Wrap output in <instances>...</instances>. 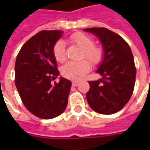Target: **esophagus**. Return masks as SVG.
I'll list each match as a JSON object with an SVG mask.
<instances>
[{
	"label": "esophagus",
	"mask_w": 150,
	"mask_h": 150,
	"mask_svg": "<svg viewBox=\"0 0 150 150\" xmlns=\"http://www.w3.org/2000/svg\"><path fill=\"white\" fill-rule=\"evenodd\" d=\"M79 83L78 81L72 82V86H73V87H76V86H78Z\"/></svg>",
	"instance_id": "34e87169"
}]
</instances>
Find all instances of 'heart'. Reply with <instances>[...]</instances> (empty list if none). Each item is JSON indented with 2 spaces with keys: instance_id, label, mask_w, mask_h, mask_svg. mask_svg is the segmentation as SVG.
<instances>
[{
  "instance_id": "obj_1",
  "label": "heart",
  "mask_w": 150,
  "mask_h": 150,
  "mask_svg": "<svg viewBox=\"0 0 150 150\" xmlns=\"http://www.w3.org/2000/svg\"><path fill=\"white\" fill-rule=\"evenodd\" d=\"M69 40L83 50V59H88L91 64L95 66L102 62L104 57V48L100 45H95L94 39L91 36L82 32H76L69 37ZM53 54L57 62H64L67 60L66 45L63 41L59 40L54 44ZM90 69V62L83 59L79 62H69L62 67L61 71L65 78L76 81L81 79Z\"/></svg>"
}]
</instances>
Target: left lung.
I'll list each match as a JSON object with an SVG mask.
<instances>
[{
	"mask_svg": "<svg viewBox=\"0 0 150 150\" xmlns=\"http://www.w3.org/2000/svg\"><path fill=\"white\" fill-rule=\"evenodd\" d=\"M84 30L96 35L104 50L103 62L96 71L103 77L88 81V103L98 113H116L129 102L134 89L137 70L132 50L122 37L107 28H88Z\"/></svg>",
	"mask_w": 150,
	"mask_h": 150,
	"instance_id": "obj_1",
	"label": "left lung"
}]
</instances>
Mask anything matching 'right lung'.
<instances>
[{
	"instance_id": "1",
	"label": "right lung",
	"mask_w": 150,
	"mask_h": 150,
	"mask_svg": "<svg viewBox=\"0 0 150 150\" xmlns=\"http://www.w3.org/2000/svg\"><path fill=\"white\" fill-rule=\"evenodd\" d=\"M60 30H42L21 46L15 62V85L25 107L42 119H51L67 108L71 82L59 75L53 54Z\"/></svg>"
}]
</instances>
